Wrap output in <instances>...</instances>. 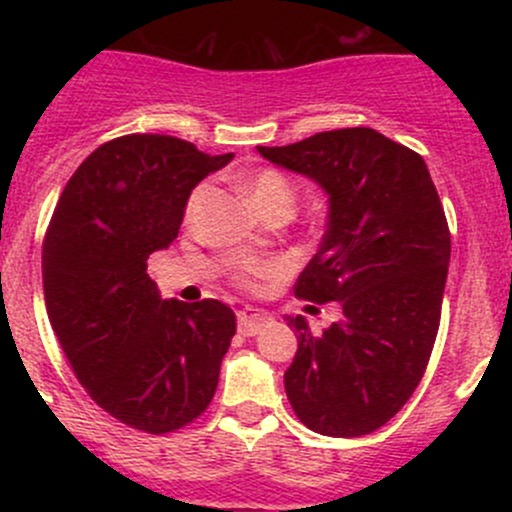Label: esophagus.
Segmentation results:
<instances>
[{"label":"esophagus","mask_w":512,"mask_h":512,"mask_svg":"<svg viewBox=\"0 0 512 512\" xmlns=\"http://www.w3.org/2000/svg\"><path fill=\"white\" fill-rule=\"evenodd\" d=\"M269 320H272V317L262 313V310L245 308L238 313V332L243 334V337H255L264 325H269Z\"/></svg>","instance_id":"34e87169"}]
</instances>
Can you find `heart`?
<instances>
[{"mask_svg": "<svg viewBox=\"0 0 512 512\" xmlns=\"http://www.w3.org/2000/svg\"><path fill=\"white\" fill-rule=\"evenodd\" d=\"M248 192H250L252 204H255V209H260V207H264V204H272V202L293 204L291 182L286 180L281 173H276V170H262V173H257L255 178L250 180ZM199 197H202V190H197L195 195L190 197V202H187V214L195 209ZM276 272H279V264L276 262H240L236 267V272L231 274V279H233V284L255 291L257 281L269 279V276H274Z\"/></svg>", "mask_w": 512, "mask_h": 512, "instance_id": "obj_1", "label": "heart"}]
</instances>
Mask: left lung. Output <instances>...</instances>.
<instances>
[{
	"label": "left lung",
	"mask_w": 512,
	"mask_h": 512,
	"mask_svg": "<svg viewBox=\"0 0 512 512\" xmlns=\"http://www.w3.org/2000/svg\"><path fill=\"white\" fill-rule=\"evenodd\" d=\"M264 158L313 178L330 221L293 293L342 305L322 334L289 317L298 351L286 397L310 431L366 436L385 426L424 378L440 325L450 228L424 158L370 127L317 132Z\"/></svg>",
	"instance_id": "obj_1"
}]
</instances>
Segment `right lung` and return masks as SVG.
<instances>
[{"label":"right lung","instance_id":"obj_1","mask_svg":"<svg viewBox=\"0 0 512 512\" xmlns=\"http://www.w3.org/2000/svg\"><path fill=\"white\" fill-rule=\"evenodd\" d=\"M168 134H125L76 168L43 240L50 325L88 397L137 431L173 433L214 399L236 315L161 301L151 252L178 238L187 197L231 161Z\"/></svg>","mask_w":512,"mask_h":512}]
</instances>
